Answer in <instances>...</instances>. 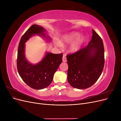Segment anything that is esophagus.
Returning a JSON list of instances; mask_svg holds the SVG:
<instances>
[{
    "mask_svg": "<svg viewBox=\"0 0 121 121\" xmlns=\"http://www.w3.org/2000/svg\"><path fill=\"white\" fill-rule=\"evenodd\" d=\"M63 62H66L67 61L66 57H65V56H64L63 57Z\"/></svg>",
    "mask_w": 121,
    "mask_h": 121,
    "instance_id": "obj_1",
    "label": "esophagus"
}]
</instances>
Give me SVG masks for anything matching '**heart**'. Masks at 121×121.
<instances>
[{
    "label": "heart",
    "mask_w": 121,
    "mask_h": 121,
    "mask_svg": "<svg viewBox=\"0 0 121 121\" xmlns=\"http://www.w3.org/2000/svg\"><path fill=\"white\" fill-rule=\"evenodd\" d=\"M80 34L78 32H73L68 35L64 36L62 39L60 41V43H58V45L61 46L64 45L65 43H70L74 40L77 38L79 36ZM85 38L83 36H80L76 41L73 42L69 48V50L72 52H75L78 51L83 43L85 41Z\"/></svg>",
    "instance_id": "heart-1"
}]
</instances>
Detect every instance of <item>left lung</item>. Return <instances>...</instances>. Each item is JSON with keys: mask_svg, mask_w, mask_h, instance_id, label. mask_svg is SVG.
I'll return each mask as SVG.
<instances>
[{"mask_svg": "<svg viewBox=\"0 0 121 121\" xmlns=\"http://www.w3.org/2000/svg\"><path fill=\"white\" fill-rule=\"evenodd\" d=\"M92 39L85 47L67 56L68 81L79 89L88 88L95 83L103 71L104 51L102 40L92 30Z\"/></svg>", "mask_w": 121, "mask_h": 121, "instance_id": "8db88e82", "label": "left lung"}]
</instances>
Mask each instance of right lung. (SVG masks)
I'll use <instances>...</instances> for the list:
<instances>
[{
    "label": "right lung",
    "mask_w": 121,
    "mask_h": 121,
    "mask_svg": "<svg viewBox=\"0 0 121 121\" xmlns=\"http://www.w3.org/2000/svg\"><path fill=\"white\" fill-rule=\"evenodd\" d=\"M45 30L37 25L29 28L22 37L19 43L17 56L18 73L25 83L34 89L40 90L48 87L52 82L55 72L62 62L63 54L46 52L45 56L39 63L33 65L25 56V43L33 35L42 36L50 40L47 36Z\"/></svg>",
    "instance_id": "right-lung-1"
}]
</instances>
